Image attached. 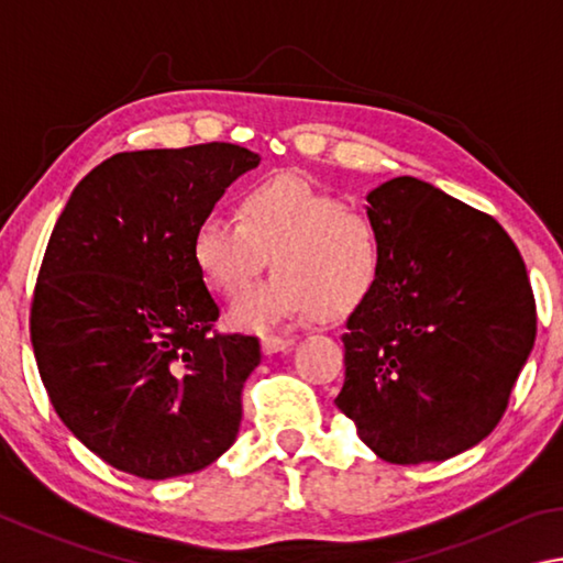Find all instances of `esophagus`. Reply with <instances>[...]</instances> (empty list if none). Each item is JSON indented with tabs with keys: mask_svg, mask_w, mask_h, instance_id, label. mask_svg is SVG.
<instances>
[{
	"mask_svg": "<svg viewBox=\"0 0 563 563\" xmlns=\"http://www.w3.org/2000/svg\"><path fill=\"white\" fill-rule=\"evenodd\" d=\"M295 345V338L292 335H283V338H263L261 340V350L263 355H275V352H285Z\"/></svg>",
	"mask_w": 563,
	"mask_h": 563,
	"instance_id": "obj_1",
	"label": "esophagus"
}]
</instances>
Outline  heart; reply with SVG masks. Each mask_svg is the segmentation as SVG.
<instances>
[{
    "instance_id": "obj_1",
    "label": "heart",
    "mask_w": 563,
    "mask_h": 563,
    "mask_svg": "<svg viewBox=\"0 0 563 563\" xmlns=\"http://www.w3.org/2000/svg\"><path fill=\"white\" fill-rule=\"evenodd\" d=\"M268 255L273 278L228 312L235 330L271 332L310 312L342 320L369 300L383 273L373 218L292 174L247 186L238 218L206 213L190 241L198 275L223 298L245 290Z\"/></svg>"
}]
</instances>
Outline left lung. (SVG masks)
<instances>
[{
	"mask_svg": "<svg viewBox=\"0 0 563 563\" xmlns=\"http://www.w3.org/2000/svg\"><path fill=\"white\" fill-rule=\"evenodd\" d=\"M377 288L345 322L338 409L393 464L444 462L487 437L537 338L527 268L507 231L427 180L367 194Z\"/></svg>",
	"mask_w": 563,
	"mask_h": 563,
	"instance_id": "1",
	"label": "left lung"
}]
</instances>
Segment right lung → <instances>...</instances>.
<instances>
[{
    "mask_svg": "<svg viewBox=\"0 0 563 563\" xmlns=\"http://www.w3.org/2000/svg\"><path fill=\"white\" fill-rule=\"evenodd\" d=\"M258 164L235 144L117 154L54 225L32 302L36 367L62 422L113 470L168 479L235 442L261 345L211 332L218 305L190 241Z\"/></svg>",
    "mask_w": 563,
    "mask_h": 563,
    "instance_id": "obj_1",
    "label": "right lung"
}]
</instances>
